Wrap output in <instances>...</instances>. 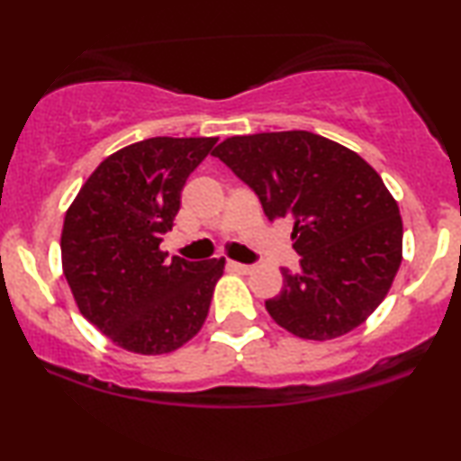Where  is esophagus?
<instances>
[{
  "instance_id": "34e87169",
  "label": "esophagus",
  "mask_w": 461,
  "mask_h": 461,
  "mask_svg": "<svg viewBox=\"0 0 461 461\" xmlns=\"http://www.w3.org/2000/svg\"><path fill=\"white\" fill-rule=\"evenodd\" d=\"M226 267H229L230 270H235V273H243V275H248V273H251V270H254L251 264H241V262H232V260L226 264Z\"/></svg>"
}]
</instances>
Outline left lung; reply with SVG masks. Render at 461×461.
<instances>
[{"mask_svg":"<svg viewBox=\"0 0 461 461\" xmlns=\"http://www.w3.org/2000/svg\"><path fill=\"white\" fill-rule=\"evenodd\" d=\"M245 182L270 222L294 220L300 273L281 268L267 311L304 339L363 323L393 285L402 254L399 205L367 161L311 131L232 136L212 150Z\"/></svg>","mask_w":461,"mask_h":461,"instance_id":"8db88e82","label":"left lung"}]
</instances>
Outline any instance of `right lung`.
<instances>
[{"label": "right lung", "instance_id": "add662e5", "mask_svg": "<svg viewBox=\"0 0 461 461\" xmlns=\"http://www.w3.org/2000/svg\"><path fill=\"white\" fill-rule=\"evenodd\" d=\"M218 138L157 136L100 163L68 207L62 270L79 311L106 338L138 355L186 344L205 323L224 260H167L161 235L180 193Z\"/></svg>", "mask_w": 461, "mask_h": 461}]
</instances>
